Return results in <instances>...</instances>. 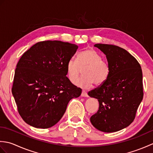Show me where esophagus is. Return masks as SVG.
<instances>
[{
	"label": "esophagus",
	"instance_id": "1",
	"mask_svg": "<svg viewBox=\"0 0 153 153\" xmlns=\"http://www.w3.org/2000/svg\"><path fill=\"white\" fill-rule=\"evenodd\" d=\"M81 96L87 97H88V95H87V92L85 91H82V95H81Z\"/></svg>",
	"mask_w": 153,
	"mask_h": 153
}]
</instances>
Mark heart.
I'll use <instances>...</instances> for the list:
<instances>
[{"instance_id": "b5f03b06", "label": "heart", "mask_w": 153, "mask_h": 153, "mask_svg": "<svg viewBox=\"0 0 153 153\" xmlns=\"http://www.w3.org/2000/svg\"><path fill=\"white\" fill-rule=\"evenodd\" d=\"M83 70L84 76L76 83V85L89 88L94 83L100 85L108 78L110 73L109 64L102 60L97 52L89 48L80 52L77 59L71 58L66 64V76L71 83H74Z\"/></svg>"}]
</instances>
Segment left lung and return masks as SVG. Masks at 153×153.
<instances>
[{"label":"left lung","instance_id":"8db88e82","mask_svg":"<svg viewBox=\"0 0 153 153\" xmlns=\"http://www.w3.org/2000/svg\"><path fill=\"white\" fill-rule=\"evenodd\" d=\"M106 55L110 66L108 78L88 93L98 99V111L91 117L98 130L112 133L121 130L134 122L143 97V74L135 58L116 45L95 44Z\"/></svg>","mask_w":153,"mask_h":153}]
</instances>
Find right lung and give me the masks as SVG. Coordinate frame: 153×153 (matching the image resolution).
Returning a JSON list of instances; mask_svg holds the SVG:
<instances>
[{
	"label": "right lung",
	"instance_id": "add662e5",
	"mask_svg": "<svg viewBox=\"0 0 153 153\" xmlns=\"http://www.w3.org/2000/svg\"><path fill=\"white\" fill-rule=\"evenodd\" d=\"M78 48L60 41L38 42L23 54L16 66L12 95L22 118L47 129L63 116L68 104L82 89L66 77V64Z\"/></svg>",
	"mask_w": 153,
	"mask_h": 153
}]
</instances>
